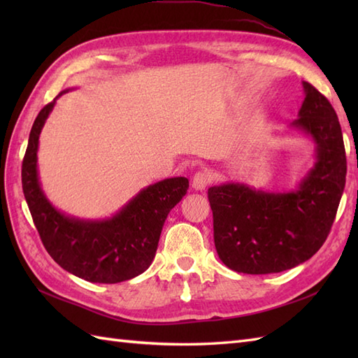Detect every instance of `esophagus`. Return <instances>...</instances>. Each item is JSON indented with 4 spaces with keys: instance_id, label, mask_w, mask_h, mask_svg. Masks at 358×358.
<instances>
[{
    "instance_id": "34e87169",
    "label": "esophagus",
    "mask_w": 358,
    "mask_h": 358,
    "mask_svg": "<svg viewBox=\"0 0 358 358\" xmlns=\"http://www.w3.org/2000/svg\"><path fill=\"white\" fill-rule=\"evenodd\" d=\"M210 183V175L208 172H196L192 178V187L195 191H203L204 187Z\"/></svg>"
}]
</instances>
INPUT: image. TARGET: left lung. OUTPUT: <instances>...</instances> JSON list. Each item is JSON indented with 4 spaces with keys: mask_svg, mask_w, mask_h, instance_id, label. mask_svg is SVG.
Masks as SVG:
<instances>
[{
    "mask_svg": "<svg viewBox=\"0 0 358 358\" xmlns=\"http://www.w3.org/2000/svg\"><path fill=\"white\" fill-rule=\"evenodd\" d=\"M292 127L315 143V164L296 191L264 192L241 183L209 187L215 249L227 268L273 273L309 260L329 235L346 183V152L328 98L303 81Z\"/></svg>",
    "mask_w": 358,
    "mask_h": 358,
    "instance_id": "left-lung-1",
    "label": "left lung"
}]
</instances>
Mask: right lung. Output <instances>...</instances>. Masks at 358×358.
I'll use <instances>...</instances> for the list:
<instances>
[{
    "mask_svg": "<svg viewBox=\"0 0 358 358\" xmlns=\"http://www.w3.org/2000/svg\"><path fill=\"white\" fill-rule=\"evenodd\" d=\"M57 98L35 118L22 159V192L30 215L45 250L67 272L92 283L131 280L154 260L164 220L186 195L189 180L173 177L150 185L108 220L90 222L62 214L45 199L36 169L38 138Z\"/></svg>",
    "mask_w": 358,
    "mask_h": 358,
    "instance_id": "add662e5",
    "label": "right lung"
}]
</instances>
